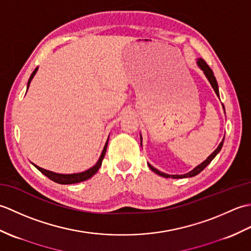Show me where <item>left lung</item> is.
Wrapping results in <instances>:
<instances>
[{
    "label": "left lung",
    "instance_id": "1",
    "mask_svg": "<svg viewBox=\"0 0 251 251\" xmlns=\"http://www.w3.org/2000/svg\"><path fill=\"white\" fill-rule=\"evenodd\" d=\"M196 65H197V67H199L201 70L204 72V74H205V76L207 77V79H208V82L210 83V85H211V87L214 88V90H215V93H216V95H217V97L220 99V95H219V87H218V83H217V79H216V77H215V75H214V72H212V70L211 69L209 68V66L207 65V63L205 62V60L204 59H201V58H197L196 59ZM223 109H225V106H223ZM140 139H141V136H140ZM223 142H225V137H223V139H222V141L220 142V145L218 146V148L216 149V150L212 152L209 156H208L204 162L202 163H201L199 166H196L194 169H192L191 172H189V173H186V174H183V175H168V174H165V173H162V172H159L158 169H156V168H154L152 165H150V164H148L149 165V167H150V169L151 170H153L154 173L155 174H157V175H159V176H162V177H164V178H173V179H181V178H191V177H194V176H196V175H199L201 170H204L206 167H207V165H209L210 164V162L212 161V159H214L215 157H216V155L218 153L220 152V150L222 149V146H223Z\"/></svg>",
    "mask_w": 251,
    "mask_h": 251
}]
</instances>
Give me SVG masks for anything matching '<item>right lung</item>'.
I'll return each instance as SVG.
<instances>
[{
  "label": "right lung",
  "mask_w": 251,
  "mask_h": 251,
  "mask_svg": "<svg viewBox=\"0 0 251 251\" xmlns=\"http://www.w3.org/2000/svg\"><path fill=\"white\" fill-rule=\"evenodd\" d=\"M37 69H39V68H36L35 70L32 72L31 76H30L29 81H28V85H26V90H28V88L30 86V83L32 81V78H33L34 75L36 74ZM108 141H109V138H108V140H106V142H105L102 152H101V154H100V157L98 159V162L96 163L93 167H90L89 169L85 170V172H82V173H76V174H58V173L50 172V170H46L44 168H41L39 166H36V165L33 164V163H32V164H33L34 167L39 169L42 174L45 175L47 178H50V180H52L56 183H59V184H73V183L82 182V181L88 180V179L92 178L93 176L96 173H97L98 170H99V168L101 167V164H102V159H103V157L105 155L106 147H108Z\"/></svg>",
  "instance_id": "obj_1"
}]
</instances>
